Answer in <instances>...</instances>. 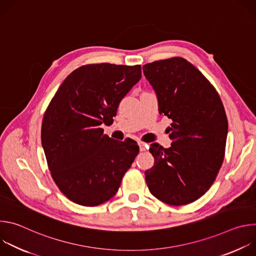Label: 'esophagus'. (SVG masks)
Segmentation results:
<instances>
[{"mask_svg":"<svg viewBox=\"0 0 256 256\" xmlns=\"http://www.w3.org/2000/svg\"><path fill=\"white\" fill-rule=\"evenodd\" d=\"M138 146H140V150L142 152V151H146L148 149V144L146 142H138Z\"/></svg>","mask_w":256,"mask_h":256,"instance_id":"esophagus-1","label":"esophagus"}]
</instances>
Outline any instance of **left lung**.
<instances>
[{"instance_id":"8db88e82","label":"left lung","mask_w":256,"mask_h":256,"mask_svg":"<svg viewBox=\"0 0 256 256\" xmlns=\"http://www.w3.org/2000/svg\"><path fill=\"white\" fill-rule=\"evenodd\" d=\"M142 72L156 92L159 114L173 122L171 147L151 144L155 163L144 172L146 182L165 204H190L208 190L222 166L228 134L224 105L208 80L184 58L146 64Z\"/></svg>"}]
</instances>
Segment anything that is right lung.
Returning a JSON list of instances; mask_svg holds the SVG:
<instances>
[{
    "instance_id": "right-lung-1",
    "label": "right lung",
    "mask_w": 256,
    "mask_h": 256,
    "mask_svg": "<svg viewBox=\"0 0 256 256\" xmlns=\"http://www.w3.org/2000/svg\"><path fill=\"white\" fill-rule=\"evenodd\" d=\"M140 64H94L64 79L44 116L42 142L48 169L60 190L72 202L99 206L118 190L140 149L103 134L122 99L140 81Z\"/></svg>"
}]
</instances>
